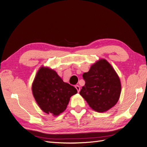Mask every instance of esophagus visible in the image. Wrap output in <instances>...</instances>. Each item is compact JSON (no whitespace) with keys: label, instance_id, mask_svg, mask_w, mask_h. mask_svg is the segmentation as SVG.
I'll return each instance as SVG.
<instances>
[{"label":"esophagus","instance_id":"34e87169","mask_svg":"<svg viewBox=\"0 0 147 147\" xmlns=\"http://www.w3.org/2000/svg\"><path fill=\"white\" fill-rule=\"evenodd\" d=\"M75 87V88L77 89V90L78 92H79L80 91V86H79L78 85H76Z\"/></svg>","mask_w":147,"mask_h":147}]
</instances>
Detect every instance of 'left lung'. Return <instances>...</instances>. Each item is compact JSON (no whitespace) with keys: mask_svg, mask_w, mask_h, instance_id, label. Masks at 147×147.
<instances>
[{"mask_svg":"<svg viewBox=\"0 0 147 147\" xmlns=\"http://www.w3.org/2000/svg\"><path fill=\"white\" fill-rule=\"evenodd\" d=\"M85 84L80 94L90 107L97 112H105L118 102L121 85L118 74L107 61L101 59L83 74Z\"/></svg>","mask_w":147,"mask_h":147,"instance_id":"8db88e82","label":"left lung"}]
</instances>
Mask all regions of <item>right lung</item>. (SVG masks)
I'll use <instances>...</instances> for the list:
<instances>
[{"label":"right lung","mask_w":147,"mask_h":147,"mask_svg":"<svg viewBox=\"0 0 147 147\" xmlns=\"http://www.w3.org/2000/svg\"><path fill=\"white\" fill-rule=\"evenodd\" d=\"M33 96L44 112L57 116L66 109L70 97L77 89L63 82L56 71L42 66L32 83Z\"/></svg>","instance_id":"right-lung-1"}]
</instances>
